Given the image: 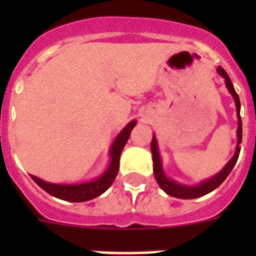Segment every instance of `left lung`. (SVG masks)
<instances>
[{"instance_id": "left-lung-1", "label": "left lung", "mask_w": 256, "mask_h": 256, "mask_svg": "<svg viewBox=\"0 0 256 256\" xmlns=\"http://www.w3.org/2000/svg\"><path fill=\"white\" fill-rule=\"evenodd\" d=\"M219 74L226 79V86H227L228 91L232 94L234 98V104H236V112H237V119H238V128H237V146H236V152L232 156V159L224 165V168L222 169L218 174H216L214 177L209 178V180H204V182L198 183V186H186V184H180V183L176 182L173 180H169L165 176L164 170H162V158H160L159 148H158V141H156L155 134H152V141H151V152H152V160H154V176H155L156 182L159 183V186L164 192H166L169 196L178 198H201V196L206 195L209 192L214 191L216 187H219L222 183L224 182L226 178L228 177V174L232 172L234 164H236L237 159L240 155V144L242 142V122H241V116H240V108H241V104H240L238 94L234 91V87L230 82V78L228 76L227 72L222 66L216 69Z\"/></svg>"}]
</instances>
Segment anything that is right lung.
Returning a JSON list of instances; mask_svg holds the SVG:
<instances>
[{
	"label": "right lung",
	"instance_id": "right-lung-1",
	"mask_svg": "<svg viewBox=\"0 0 256 256\" xmlns=\"http://www.w3.org/2000/svg\"><path fill=\"white\" fill-rule=\"evenodd\" d=\"M136 120H132L130 123L124 126L118 137L115 138L112 148H110V165L108 168L101 174L97 180H91V182L80 183V184H56V183H48L46 180H42L40 178L32 176L33 180L37 183L38 186L42 190L50 194L54 198H61L65 201H72V202H83V201L92 200L97 196L102 195L104 192L112 186L116 177L118 170H119V159L120 154L126 146V141L130 138V132L134 128Z\"/></svg>",
	"mask_w": 256,
	"mask_h": 256
}]
</instances>
